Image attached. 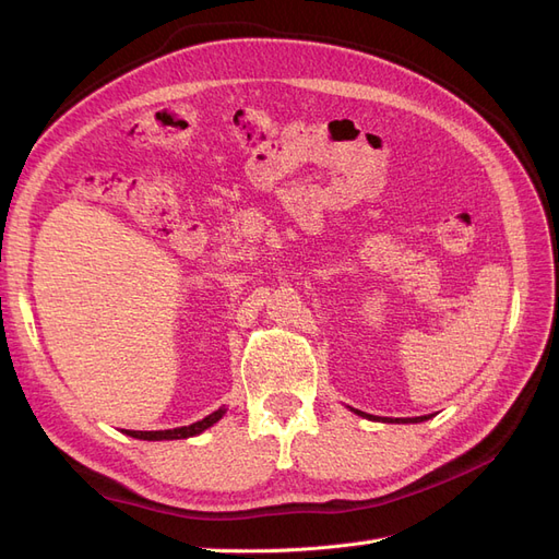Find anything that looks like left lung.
<instances>
[{"label": "left lung", "mask_w": 559, "mask_h": 559, "mask_svg": "<svg viewBox=\"0 0 559 559\" xmlns=\"http://www.w3.org/2000/svg\"><path fill=\"white\" fill-rule=\"evenodd\" d=\"M357 415H364L361 411H354ZM368 417V415H366ZM370 419H373V415H370ZM425 419H429V415H421V417H408V419H384V421H425Z\"/></svg>", "instance_id": "8db88e82"}]
</instances>
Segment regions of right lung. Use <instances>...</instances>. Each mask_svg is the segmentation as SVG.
I'll list each match as a JSON object with an SVG mask.
<instances>
[{
    "mask_svg": "<svg viewBox=\"0 0 559 559\" xmlns=\"http://www.w3.org/2000/svg\"><path fill=\"white\" fill-rule=\"evenodd\" d=\"M222 417H224V411L218 408L216 413L207 415L205 419H200V421H195V425H189V427L165 429V431H128L126 429V433L132 436V438H142V441H175V438H189V436L202 433V431H205L207 427H212L214 421H218Z\"/></svg>",
    "mask_w": 559,
    "mask_h": 559,
    "instance_id": "obj_1",
    "label": "right lung"
}]
</instances>
